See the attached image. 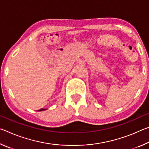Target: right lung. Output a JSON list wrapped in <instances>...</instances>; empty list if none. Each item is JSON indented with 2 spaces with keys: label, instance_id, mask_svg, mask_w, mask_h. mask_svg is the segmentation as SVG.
Listing matches in <instances>:
<instances>
[{
  "label": "right lung",
  "instance_id": "add662e5",
  "mask_svg": "<svg viewBox=\"0 0 149 149\" xmlns=\"http://www.w3.org/2000/svg\"><path fill=\"white\" fill-rule=\"evenodd\" d=\"M43 110H45V109H44V108H41V109L39 110L38 111H43Z\"/></svg>",
  "mask_w": 149,
  "mask_h": 149
}]
</instances>
